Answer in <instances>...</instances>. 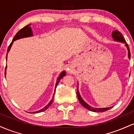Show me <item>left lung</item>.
I'll return each instance as SVG.
<instances>
[{
  "mask_svg": "<svg viewBox=\"0 0 134 134\" xmlns=\"http://www.w3.org/2000/svg\"><path fill=\"white\" fill-rule=\"evenodd\" d=\"M112 37L113 38V39H114L115 40L120 41V42H123L125 44V45L127 46V49H128L129 50V53H128L129 58H130V49H129V45L128 44L126 43L125 38H124V36H122V35H121L120 32L118 31H113V33H112ZM77 94L78 99H79V102L81 103V104H82L83 107H85L86 108H87V110H90V111H94V112H104V111H107V110H110V109H111L112 108V107H109V108H92L91 107H90V106H89L86 103H85V101L82 99V98H81L79 94L78 88L77 90Z\"/></svg>",
  "mask_w": 134,
  "mask_h": 134,
  "instance_id": "1",
  "label": "left lung"
}]
</instances>
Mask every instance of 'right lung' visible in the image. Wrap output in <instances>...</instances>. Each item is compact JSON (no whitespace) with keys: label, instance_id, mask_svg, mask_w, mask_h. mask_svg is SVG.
Instances as JSON below:
<instances>
[{"label":"right lung","instance_id":"obj_1","mask_svg":"<svg viewBox=\"0 0 134 134\" xmlns=\"http://www.w3.org/2000/svg\"><path fill=\"white\" fill-rule=\"evenodd\" d=\"M30 25H31V24H27V25L26 26H24V27H23L22 29H21V30H20L19 31H18V33L16 34V35H15V36L13 38V41H12V42L10 43V44H9L8 48H7V53H8L9 50H10V47H11L12 44H13V41H14L16 40L20 39V38L28 37V36H33V33H32V31H31V29ZM7 55H6V60H7ZM6 67H5V69H6ZM5 74H6V71L5 70ZM65 76V71L62 72V73L60 74V76L58 77L57 81L56 86H55V88H56V87H57V84L60 82V79H62L63 77H64ZM53 96H54V95H53ZM53 98H52V100H51V101H50V102L45 107L43 108V109H41V110H39V111L33 112V113H40V112L45 111L46 110H47V109L49 108V107H50V106L52 104V102H53Z\"/></svg>","mask_w":134,"mask_h":134}]
</instances>
